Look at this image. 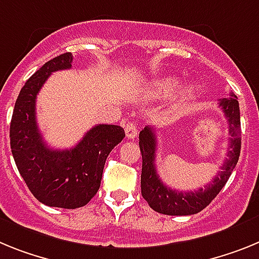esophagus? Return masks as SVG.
<instances>
[{
    "label": "esophagus",
    "instance_id": "34e87169",
    "mask_svg": "<svg viewBox=\"0 0 259 259\" xmlns=\"http://www.w3.org/2000/svg\"><path fill=\"white\" fill-rule=\"evenodd\" d=\"M137 133H138V129H137V125L134 122H127L125 125V136L127 139L136 138Z\"/></svg>",
    "mask_w": 259,
    "mask_h": 259
}]
</instances>
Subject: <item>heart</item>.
Listing matches in <instances>:
<instances>
[{"instance_id":"1","label":"heart","mask_w":259,"mask_h":259,"mask_svg":"<svg viewBox=\"0 0 259 259\" xmlns=\"http://www.w3.org/2000/svg\"><path fill=\"white\" fill-rule=\"evenodd\" d=\"M177 84H179V79L177 78H173V76H167V78H161L157 82L154 83V94L156 96H160V98H165V96H169L175 90H176ZM193 92V86L190 84H186L181 89V94L185 96L190 95Z\"/></svg>"}]
</instances>
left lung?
Returning <instances> with one entry per match:
<instances>
[{"instance_id": "8db88e82", "label": "left lung", "mask_w": 259, "mask_h": 259, "mask_svg": "<svg viewBox=\"0 0 259 259\" xmlns=\"http://www.w3.org/2000/svg\"><path fill=\"white\" fill-rule=\"evenodd\" d=\"M219 107L228 121L229 147L227 159L218 175L208 185L199 188L197 192H177L164 185L156 172V136L155 129L146 126L139 133V148L142 152V175L141 190L150 207L164 215H193L203 210L213 198L219 194L231 173L235 169L241 150V122L237 98L219 100Z\"/></svg>"}]
</instances>
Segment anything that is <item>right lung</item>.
<instances>
[{
  "label": "right lung",
  "mask_w": 259,
  "mask_h": 259,
  "mask_svg": "<svg viewBox=\"0 0 259 259\" xmlns=\"http://www.w3.org/2000/svg\"><path fill=\"white\" fill-rule=\"evenodd\" d=\"M73 55L64 53L46 62L22 87L10 123V146L24 183L41 203L78 208L98 193L108 155L125 132L117 125H96L75 147L53 150L36 123V96L53 71L70 69Z\"/></svg>",
  "instance_id": "right-lung-1"
}]
</instances>
